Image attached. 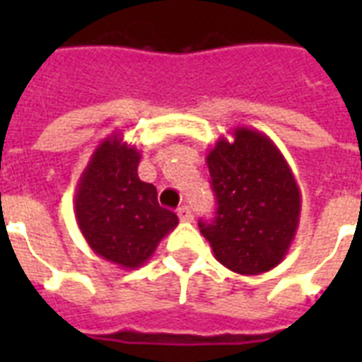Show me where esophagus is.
<instances>
[{
	"label": "esophagus",
	"mask_w": 362,
	"mask_h": 362,
	"mask_svg": "<svg viewBox=\"0 0 362 362\" xmlns=\"http://www.w3.org/2000/svg\"><path fill=\"white\" fill-rule=\"evenodd\" d=\"M178 218H180V221H193V212L189 206H180L178 209Z\"/></svg>",
	"instance_id": "esophagus-1"
}]
</instances>
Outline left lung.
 I'll return each instance as SVG.
<instances>
[{"label": "left lung", "mask_w": 362, "mask_h": 362, "mask_svg": "<svg viewBox=\"0 0 362 362\" xmlns=\"http://www.w3.org/2000/svg\"><path fill=\"white\" fill-rule=\"evenodd\" d=\"M218 210L199 221L214 257L238 274H263L280 264L297 235L300 189L286 158L257 129L235 127L206 156Z\"/></svg>", "instance_id": "8db88e82"}]
</instances>
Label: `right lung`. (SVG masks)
Masks as SVG:
<instances>
[{"label": "right lung", "instance_id": "obj_1", "mask_svg": "<svg viewBox=\"0 0 362 362\" xmlns=\"http://www.w3.org/2000/svg\"><path fill=\"white\" fill-rule=\"evenodd\" d=\"M141 152L122 133L101 141L76 184L78 229L99 257L139 269L152 257L178 216L159 206L153 184L139 178Z\"/></svg>", "mask_w": 362, "mask_h": 362}]
</instances>
